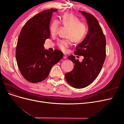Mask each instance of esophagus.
I'll return each instance as SVG.
<instances>
[{"instance_id": "34e87169", "label": "esophagus", "mask_w": 124, "mask_h": 124, "mask_svg": "<svg viewBox=\"0 0 124 124\" xmlns=\"http://www.w3.org/2000/svg\"><path fill=\"white\" fill-rule=\"evenodd\" d=\"M67 55H66V54H63V59H66V58H67Z\"/></svg>"}]
</instances>
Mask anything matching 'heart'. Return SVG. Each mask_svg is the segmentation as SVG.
I'll return each instance as SVG.
<instances>
[{"label": "heart", "mask_w": 124, "mask_h": 124, "mask_svg": "<svg viewBox=\"0 0 124 124\" xmlns=\"http://www.w3.org/2000/svg\"><path fill=\"white\" fill-rule=\"evenodd\" d=\"M59 23L65 27H68L67 36L69 39L59 40L57 46L62 51H66L71 44V39L74 43H79L83 40L87 32V25L84 22L80 21L77 16L73 14L66 13L61 17L59 22L54 20L50 26L49 31L51 35L57 33Z\"/></svg>", "instance_id": "b5f03b06"}]
</instances>
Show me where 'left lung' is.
<instances>
[{"mask_svg":"<svg viewBox=\"0 0 124 124\" xmlns=\"http://www.w3.org/2000/svg\"><path fill=\"white\" fill-rule=\"evenodd\" d=\"M87 20L88 32L76 47L75 55L83 56L82 62L73 55L68 58L74 63L73 70L65 74L67 82L76 88H83L92 83L98 77L106 57V39L97 18L93 15L80 11Z\"/></svg>","mask_w":124,"mask_h":124,"instance_id":"left-lung-1","label":"left lung"}]
</instances>
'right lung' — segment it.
I'll return each instance as SVG.
<instances>
[{"instance_id": "right-lung-1", "label": "right lung", "mask_w": 124, "mask_h": 124, "mask_svg": "<svg viewBox=\"0 0 124 124\" xmlns=\"http://www.w3.org/2000/svg\"><path fill=\"white\" fill-rule=\"evenodd\" d=\"M56 9L44 10L26 22L18 36L16 50L17 66L22 76L32 83L43 81L56 63L63 57L62 52L44 50L43 44L50 37L51 17Z\"/></svg>"}]
</instances>
